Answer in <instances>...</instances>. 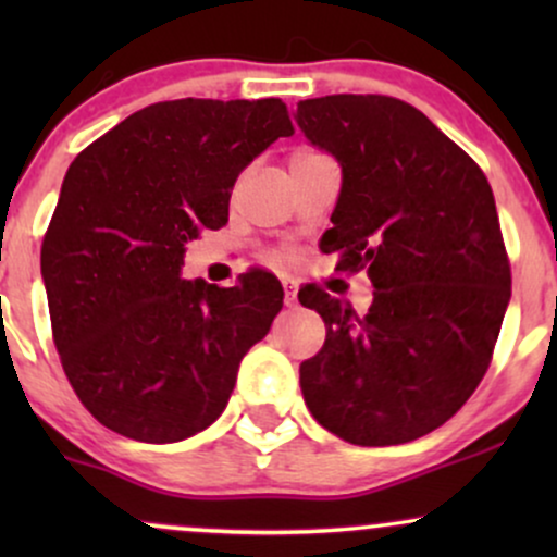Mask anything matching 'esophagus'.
Returning <instances> with one entry per match:
<instances>
[{
    "mask_svg": "<svg viewBox=\"0 0 557 557\" xmlns=\"http://www.w3.org/2000/svg\"><path fill=\"white\" fill-rule=\"evenodd\" d=\"M283 287H285V306H296L298 285L293 283V280H283Z\"/></svg>",
    "mask_w": 557,
    "mask_h": 557,
    "instance_id": "esophagus-1",
    "label": "esophagus"
}]
</instances>
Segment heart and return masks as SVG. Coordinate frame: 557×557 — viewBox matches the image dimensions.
Here are the masks:
<instances>
[{
  "mask_svg": "<svg viewBox=\"0 0 557 557\" xmlns=\"http://www.w3.org/2000/svg\"><path fill=\"white\" fill-rule=\"evenodd\" d=\"M296 154H311V149H298Z\"/></svg>",
  "mask_w": 557,
  "mask_h": 557,
  "instance_id": "heart-1",
  "label": "heart"
}]
</instances>
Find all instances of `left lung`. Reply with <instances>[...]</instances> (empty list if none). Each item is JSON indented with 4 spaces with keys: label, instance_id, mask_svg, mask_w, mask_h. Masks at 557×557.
Wrapping results in <instances>:
<instances>
[{
    "label": "left lung",
    "instance_id": "left-lung-1",
    "mask_svg": "<svg viewBox=\"0 0 557 557\" xmlns=\"http://www.w3.org/2000/svg\"><path fill=\"white\" fill-rule=\"evenodd\" d=\"M296 120L343 168L319 248L374 285L363 317L322 287L298 290L327 327L300 363V393L345 443H411L471 398L492 361L510 300L495 196L461 146L393 96L306 99Z\"/></svg>",
    "mask_w": 557,
    "mask_h": 557
}]
</instances>
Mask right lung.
I'll return each instance as SVG.
<instances>
[{"label": "right lung", "mask_w": 557, "mask_h": 557, "mask_svg": "<svg viewBox=\"0 0 557 557\" xmlns=\"http://www.w3.org/2000/svg\"><path fill=\"white\" fill-rule=\"evenodd\" d=\"M293 136L283 99L144 107L70 164L41 243L52 337L107 430L177 443L225 411L240 359L283 309V285L183 280L185 243L227 225L240 170Z\"/></svg>", "instance_id": "add662e5"}]
</instances>
